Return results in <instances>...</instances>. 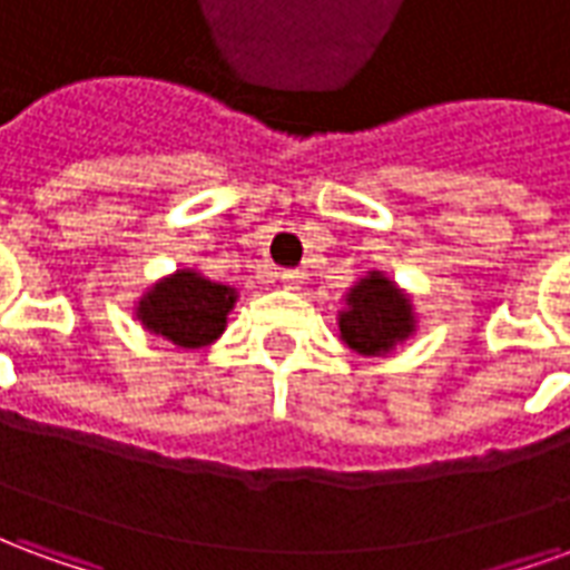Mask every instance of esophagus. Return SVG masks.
I'll list each match as a JSON object with an SVG mask.
<instances>
[{
    "label": "esophagus",
    "mask_w": 570,
    "mask_h": 570,
    "mask_svg": "<svg viewBox=\"0 0 570 570\" xmlns=\"http://www.w3.org/2000/svg\"><path fill=\"white\" fill-rule=\"evenodd\" d=\"M277 277H281V284H284L286 289H298V286L305 284V272H281Z\"/></svg>",
    "instance_id": "obj_1"
}]
</instances>
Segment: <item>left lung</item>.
Returning a JSON list of instances; mask_svg holds the SVG:
<instances>
[{
  "label": "left lung",
  "mask_w": 570,
  "mask_h": 570,
  "mask_svg": "<svg viewBox=\"0 0 570 570\" xmlns=\"http://www.w3.org/2000/svg\"><path fill=\"white\" fill-rule=\"evenodd\" d=\"M338 311V338L360 357H387L419 333V314L403 286L384 272H366L347 289Z\"/></svg>",
  "instance_id": "obj_1"
}]
</instances>
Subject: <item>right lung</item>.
Listing matches in <instances>:
<instances>
[{
  "label": "right lung",
  "mask_w": 570,
  "mask_h": 570,
  "mask_svg": "<svg viewBox=\"0 0 570 570\" xmlns=\"http://www.w3.org/2000/svg\"><path fill=\"white\" fill-rule=\"evenodd\" d=\"M235 302V286L216 284L198 268H176L142 289L134 314L146 333L161 335L183 351H198L225 333Z\"/></svg>",
  "instance_id": "obj_1"
}]
</instances>
